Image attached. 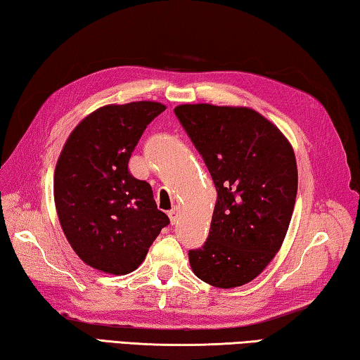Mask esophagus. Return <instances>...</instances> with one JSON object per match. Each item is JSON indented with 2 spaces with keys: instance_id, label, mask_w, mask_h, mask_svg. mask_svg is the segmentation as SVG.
Returning <instances> with one entry per match:
<instances>
[{
  "instance_id": "34e87169",
  "label": "esophagus",
  "mask_w": 360,
  "mask_h": 360,
  "mask_svg": "<svg viewBox=\"0 0 360 360\" xmlns=\"http://www.w3.org/2000/svg\"><path fill=\"white\" fill-rule=\"evenodd\" d=\"M167 215H169L170 223L175 224V223H176V219H179V209H172V210H169Z\"/></svg>"
}]
</instances>
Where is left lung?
Segmentation results:
<instances>
[{"instance_id":"left-lung-1","label":"left lung","mask_w":360,"mask_h":360,"mask_svg":"<svg viewBox=\"0 0 360 360\" xmlns=\"http://www.w3.org/2000/svg\"><path fill=\"white\" fill-rule=\"evenodd\" d=\"M174 112L217 188L209 238L190 251V266L210 286L247 285L278 253L291 223L299 180L292 145L250 107L199 103Z\"/></svg>"}]
</instances>
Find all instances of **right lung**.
Wrapping results in <instances>:
<instances>
[{
  "label": "right lung",
  "mask_w": 360,
  "mask_h": 360,
  "mask_svg": "<svg viewBox=\"0 0 360 360\" xmlns=\"http://www.w3.org/2000/svg\"><path fill=\"white\" fill-rule=\"evenodd\" d=\"M166 110L156 101L107 104L66 139L53 175L56 213L69 245L86 266L126 275L143 262L169 218L151 186L129 174L132 150Z\"/></svg>",
  "instance_id": "1"
}]
</instances>
